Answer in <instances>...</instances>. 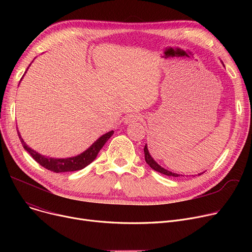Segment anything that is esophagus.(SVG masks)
<instances>
[{
    "label": "esophagus",
    "instance_id": "esophagus-1",
    "mask_svg": "<svg viewBox=\"0 0 252 252\" xmlns=\"http://www.w3.org/2000/svg\"><path fill=\"white\" fill-rule=\"evenodd\" d=\"M140 119H141V115L140 114H135V113L128 114L125 118V123H126V125L133 124V123H136V122L140 121Z\"/></svg>",
    "mask_w": 252,
    "mask_h": 252
}]
</instances>
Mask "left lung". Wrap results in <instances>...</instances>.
I'll use <instances>...</instances> for the list:
<instances>
[{
  "label": "left lung",
  "instance_id": "1",
  "mask_svg": "<svg viewBox=\"0 0 252 252\" xmlns=\"http://www.w3.org/2000/svg\"><path fill=\"white\" fill-rule=\"evenodd\" d=\"M221 63H222V62H221ZM222 65H223V64H222ZM144 154H145V160H146V162L148 163V165H149L152 169L158 171V173H160V174H163V175H165V176H168V177H180L179 174L173 173V171H169V170L163 168L162 166H160L159 164H158V163L153 159V157H152V156L150 155V153H149V150H148V147H147V144L145 145V147H144ZM203 173H204V171H203ZM203 173L198 174V176L202 175ZM181 176H183V175H181ZM193 177H195V176H193Z\"/></svg>",
  "mask_w": 252,
  "mask_h": 252
}]
</instances>
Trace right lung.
I'll list each match as a JSON object with an SVG mask.
<instances>
[{
  "label": "right lung",
  "mask_w": 252,
  "mask_h": 252,
  "mask_svg": "<svg viewBox=\"0 0 252 252\" xmlns=\"http://www.w3.org/2000/svg\"><path fill=\"white\" fill-rule=\"evenodd\" d=\"M30 66H31V64H30ZM17 133H18V137L21 141L23 148L32 156V158L37 163H39L42 166H44L45 168H47L51 171H54V173H66V171H74V170L83 169L87 165H89L91 162L94 161L99 151L104 146V144L107 142L108 139L113 135L114 130H110V131H108V133H106L103 136H101L83 153L78 154L76 156H73V157H68V158H53V157L44 156L42 154H39L36 151H34L33 149H32L29 145H26V143L21 138L19 131H17Z\"/></svg>",
  "instance_id": "1"
}]
</instances>
